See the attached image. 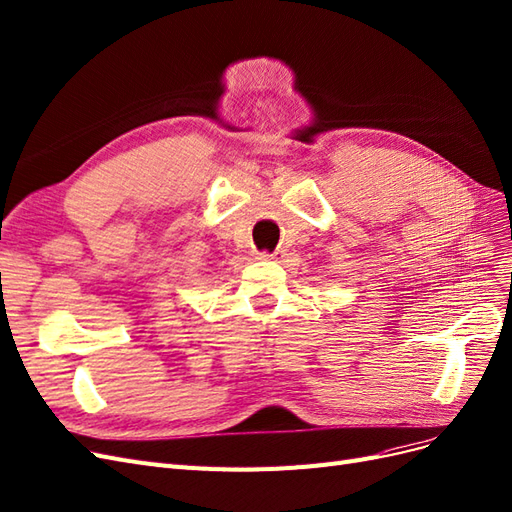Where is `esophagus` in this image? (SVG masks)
Masks as SVG:
<instances>
[{
    "label": "esophagus",
    "mask_w": 512,
    "mask_h": 512,
    "mask_svg": "<svg viewBox=\"0 0 512 512\" xmlns=\"http://www.w3.org/2000/svg\"><path fill=\"white\" fill-rule=\"evenodd\" d=\"M258 258H260V260H281V258H284V252H281V250H275V252H260Z\"/></svg>",
    "instance_id": "obj_1"
}]
</instances>
